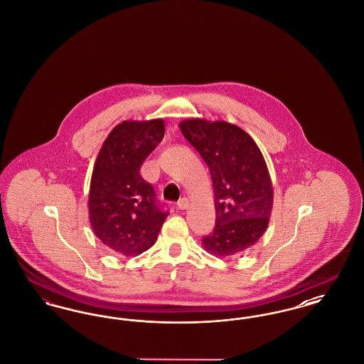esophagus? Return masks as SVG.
Instances as JSON below:
<instances>
[{"label": "esophagus", "mask_w": 364, "mask_h": 364, "mask_svg": "<svg viewBox=\"0 0 364 364\" xmlns=\"http://www.w3.org/2000/svg\"><path fill=\"white\" fill-rule=\"evenodd\" d=\"M188 206H190V202H188L187 198H181V199L177 202V208H180V210H187Z\"/></svg>", "instance_id": "34e87169"}]
</instances>
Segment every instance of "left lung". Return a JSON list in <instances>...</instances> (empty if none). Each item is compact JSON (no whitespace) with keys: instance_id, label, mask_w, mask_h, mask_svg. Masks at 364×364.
<instances>
[{"instance_id":"8db88e82","label":"left lung","mask_w":364,"mask_h":364,"mask_svg":"<svg viewBox=\"0 0 364 364\" xmlns=\"http://www.w3.org/2000/svg\"><path fill=\"white\" fill-rule=\"evenodd\" d=\"M178 127L213 181L215 226L202 245L215 257L240 254L266 232L273 210L272 178L259 147L230 122L188 119Z\"/></svg>"}]
</instances>
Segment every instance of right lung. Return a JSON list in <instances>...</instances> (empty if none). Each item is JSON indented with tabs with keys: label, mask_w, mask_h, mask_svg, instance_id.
Segmentation results:
<instances>
[{
	"label": "right lung",
	"mask_w": 364,
	"mask_h": 364,
	"mask_svg": "<svg viewBox=\"0 0 364 364\" xmlns=\"http://www.w3.org/2000/svg\"><path fill=\"white\" fill-rule=\"evenodd\" d=\"M165 135L162 119L116 125L94 164L88 217L94 235L112 251L136 257L151 248L168 217L140 166Z\"/></svg>",
	"instance_id": "right-lung-1"
}]
</instances>
